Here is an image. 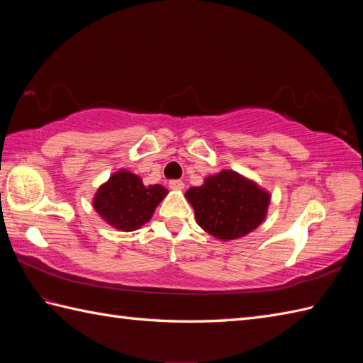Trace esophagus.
I'll use <instances>...</instances> for the list:
<instances>
[{
  "instance_id": "esophagus-1",
  "label": "esophagus",
  "mask_w": 363,
  "mask_h": 363,
  "mask_svg": "<svg viewBox=\"0 0 363 363\" xmlns=\"http://www.w3.org/2000/svg\"><path fill=\"white\" fill-rule=\"evenodd\" d=\"M168 187L172 190H182L184 189V182L179 179H174V181H169L168 182Z\"/></svg>"
}]
</instances>
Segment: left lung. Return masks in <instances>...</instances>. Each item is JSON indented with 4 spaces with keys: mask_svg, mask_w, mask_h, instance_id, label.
Wrapping results in <instances>:
<instances>
[{
    "mask_svg": "<svg viewBox=\"0 0 363 363\" xmlns=\"http://www.w3.org/2000/svg\"><path fill=\"white\" fill-rule=\"evenodd\" d=\"M196 223L218 240H235L252 233L267 218L272 195L234 169L207 176L186 191Z\"/></svg>",
    "mask_w": 363,
    "mask_h": 363,
    "instance_id": "8db88e82",
    "label": "left lung"
}]
</instances>
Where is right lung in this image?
I'll list each match as a JSON object with an SVG mask.
<instances>
[{
  "label": "right lung",
  "mask_w": 363,
  "mask_h": 363,
  "mask_svg": "<svg viewBox=\"0 0 363 363\" xmlns=\"http://www.w3.org/2000/svg\"><path fill=\"white\" fill-rule=\"evenodd\" d=\"M167 195L165 187L159 184L145 186L140 176L121 168L99 186L94 196V209L109 226L130 233L151 220Z\"/></svg>",
  "instance_id": "obj_1"
}]
</instances>
